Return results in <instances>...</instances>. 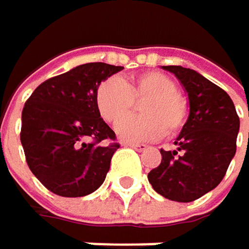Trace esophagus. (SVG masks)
Returning <instances> with one entry per match:
<instances>
[{"label":"esophagus","instance_id":"1","mask_svg":"<svg viewBox=\"0 0 249 249\" xmlns=\"http://www.w3.org/2000/svg\"><path fill=\"white\" fill-rule=\"evenodd\" d=\"M126 145L132 147V149H135L137 152H142V150L147 149V147H145L144 144H140V142H126Z\"/></svg>","mask_w":249,"mask_h":249}]
</instances>
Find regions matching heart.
I'll list each match as a JSON object with an SVG mask.
<instances>
[{"label":"heart","instance_id":"1","mask_svg":"<svg viewBox=\"0 0 249 249\" xmlns=\"http://www.w3.org/2000/svg\"><path fill=\"white\" fill-rule=\"evenodd\" d=\"M140 104V117H129L117 126L123 141H155L164 134L173 137L188 120V102L177 91L176 82L160 72H145L130 79L109 78L96 89L94 104L107 123L115 124Z\"/></svg>","mask_w":249,"mask_h":249}]
</instances>
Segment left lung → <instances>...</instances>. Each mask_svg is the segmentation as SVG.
<instances>
[{"instance_id":"1","label":"left lung","mask_w":249,"mask_h":249,"mask_svg":"<svg viewBox=\"0 0 249 249\" xmlns=\"http://www.w3.org/2000/svg\"><path fill=\"white\" fill-rule=\"evenodd\" d=\"M164 69L185 87L189 117L174 141L177 150H160L159 167L147 177L162 197L189 203L215 189L227 173L236 153L239 115L230 96L196 71L182 66Z\"/></svg>"}]
</instances>
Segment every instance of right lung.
I'll return each instance as SVG.
<instances>
[{"instance_id":"1","label":"right lung","mask_w":249,"mask_h":249,"mask_svg":"<svg viewBox=\"0 0 249 249\" xmlns=\"http://www.w3.org/2000/svg\"><path fill=\"white\" fill-rule=\"evenodd\" d=\"M122 69L81 64L42 82L25 102L20 142L31 173L51 192L84 197L104 183L120 144L99 115L94 93Z\"/></svg>"}]
</instances>
